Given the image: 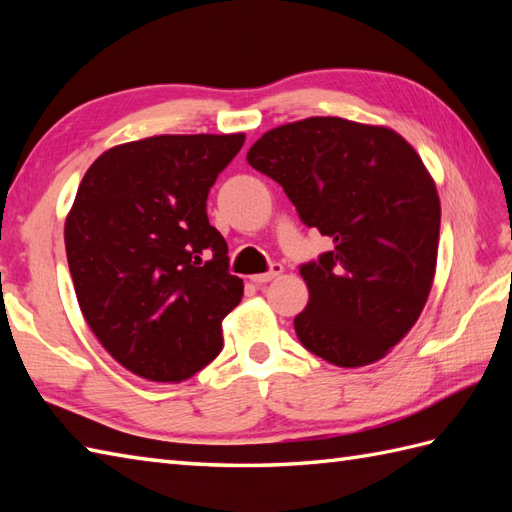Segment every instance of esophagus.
I'll return each mask as SVG.
<instances>
[{
  "instance_id": "34e87169",
  "label": "esophagus",
  "mask_w": 512,
  "mask_h": 512,
  "mask_svg": "<svg viewBox=\"0 0 512 512\" xmlns=\"http://www.w3.org/2000/svg\"><path fill=\"white\" fill-rule=\"evenodd\" d=\"M281 273H284V266H281V264H273V266H270L268 273H262V275H253V277H250V279H253V284L262 286V284H268V281L277 279Z\"/></svg>"
}]
</instances>
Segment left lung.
Here are the masks:
<instances>
[{
  "mask_svg": "<svg viewBox=\"0 0 512 512\" xmlns=\"http://www.w3.org/2000/svg\"><path fill=\"white\" fill-rule=\"evenodd\" d=\"M248 165L284 187L301 222L334 248L299 273L301 345L339 367L380 361L418 321L438 262L440 198L394 129L312 116L270 129Z\"/></svg>",
  "mask_w": 512,
  "mask_h": 512,
  "instance_id": "8db88e82",
  "label": "left lung"
}]
</instances>
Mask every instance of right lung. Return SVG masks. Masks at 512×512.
<instances>
[{"instance_id":"obj_1","label":"right lung","mask_w":512,"mask_h":512,"mask_svg":"<svg viewBox=\"0 0 512 512\" xmlns=\"http://www.w3.org/2000/svg\"><path fill=\"white\" fill-rule=\"evenodd\" d=\"M244 134H165L107 149L65 217L79 308L129 372L180 383L222 350V321L244 295L206 198Z\"/></svg>"}]
</instances>
